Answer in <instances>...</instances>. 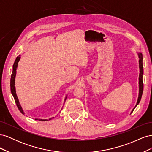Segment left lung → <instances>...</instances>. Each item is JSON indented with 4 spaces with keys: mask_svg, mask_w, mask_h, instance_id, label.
Instances as JSON below:
<instances>
[{
    "mask_svg": "<svg viewBox=\"0 0 152 152\" xmlns=\"http://www.w3.org/2000/svg\"><path fill=\"white\" fill-rule=\"evenodd\" d=\"M137 54L139 58V68H140V75H139V94H138V98H137V103L135 105L134 108L132 110L131 113L134 111L135 108L137 107L140 102V100L141 99V96L142 94V91H143V83H142V75H143V66H142V54L141 53L137 52Z\"/></svg>",
    "mask_w": 152,
    "mask_h": 152,
    "instance_id": "8db88e82",
    "label": "left lung"
}]
</instances>
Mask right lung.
Listing matches in <instances>:
<instances>
[{"instance_id":"1","label":"right lung","mask_w":152,"mask_h":152,"mask_svg":"<svg viewBox=\"0 0 152 152\" xmlns=\"http://www.w3.org/2000/svg\"><path fill=\"white\" fill-rule=\"evenodd\" d=\"M20 58H21V55H19L16 58V60L14 63V65L12 66V74H11V82H10V86H11V94L13 96L14 98H15V102L16 104L17 105V107L19 109L20 111L21 112V113L23 115H25V113L24 112L21 106L20 103L19 102V99H18L17 94H16V87H15V78H16V70H17V68H18V62L20 61ZM67 98V95L65 96V100ZM62 110V109H61ZM54 118H49V119H41V118H36L35 120H37V121H48V120H51V119Z\"/></svg>"}]
</instances>
